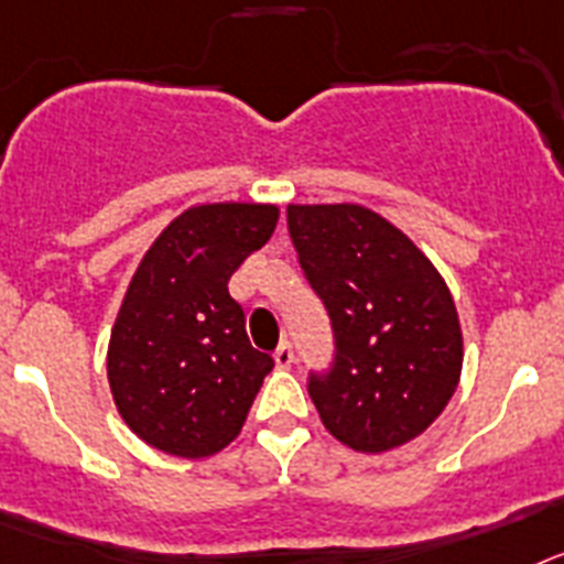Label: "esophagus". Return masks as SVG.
<instances>
[{
    "instance_id": "obj_1",
    "label": "esophagus",
    "mask_w": 564,
    "mask_h": 564,
    "mask_svg": "<svg viewBox=\"0 0 564 564\" xmlns=\"http://www.w3.org/2000/svg\"><path fill=\"white\" fill-rule=\"evenodd\" d=\"M292 364H295V351H292V343L283 340L281 346L275 349V366H278V369H289Z\"/></svg>"
}]
</instances>
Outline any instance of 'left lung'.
<instances>
[{
  "label": "left lung",
  "instance_id": "left-lung-1",
  "mask_svg": "<svg viewBox=\"0 0 564 564\" xmlns=\"http://www.w3.org/2000/svg\"><path fill=\"white\" fill-rule=\"evenodd\" d=\"M286 221L335 332V364L310 377L326 431L364 454L420 437L463 371V329L443 275L409 235L360 204H289Z\"/></svg>",
  "mask_w": 564,
  "mask_h": 564
}]
</instances>
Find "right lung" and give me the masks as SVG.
I'll use <instances>...</instances> for the list:
<instances>
[{
	"mask_svg": "<svg viewBox=\"0 0 564 564\" xmlns=\"http://www.w3.org/2000/svg\"><path fill=\"white\" fill-rule=\"evenodd\" d=\"M275 204H200L135 269L107 346L112 403L159 452L204 459L241 434L275 360L252 349L229 278L272 238Z\"/></svg>",
	"mask_w": 564,
	"mask_h": 564,
	"instance_id": "add662e5",
	"label": "right lung"
}]
</instances>
